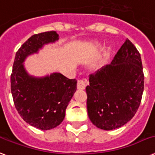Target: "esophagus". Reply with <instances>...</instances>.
Returning a JSON list of instances; mask_svg holds the SVG:
<instances>
[{
  "label": "esophagus",
  "mask_w": 155,
  "mask_h": 155,
  "mask_svg": "<svg viewBox=\"0 0 155 155\" xmlns=\"http://www.w3.org/2000/svg\"><path fill=\"white\" fill-rule=\"evenodd\" d=\"M87 85V80L85 79H79L77 81V88L80 90L84 89Z\"/></svg>",
  "instance_id": "1"
}]
</instances>
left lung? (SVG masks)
<instances>
[{
	"mask_svg": "<svg viewBox=\"0 0 155 155\" xmlns=\"http://www.w3.org/2000/svg\"><path fill=\"white\" fill-rule=\"evenodd\" d=\"M143 90L141 55L127 38L110 64L89 75L86 87L89 119L101 130L121 127L137 113Z\"/></svg>",
	"mask_w": 155,
	"mask_h": 155,
	"instance_id": "left-lung-1",
	"label": "left lung"
}]
</instances>
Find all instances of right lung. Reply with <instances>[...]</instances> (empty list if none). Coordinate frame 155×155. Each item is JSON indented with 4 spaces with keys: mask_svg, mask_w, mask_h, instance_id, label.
I'll return each mask as SVG.
<instances>
[{
    "mask_svg": "<svg viewBox=\"0 0 155 155\" xmlns=\"http://www.w3.org/2000/svg\"><path fill=\"white\" fill-rule=\"evenodd\" d=\"M58 39L55 31L32 35L16 53L11 74V92L16 109L25 122L42 130H51L63 121L66 108L77 88V80L60 73L33 77L25 71L22 63L44 44Z\"/></svg>",
    "mask_w": 155,
    "mask_h": 155,
    "instance_id": "add662e5",
    "label": "right lung"
}]
</instances>
